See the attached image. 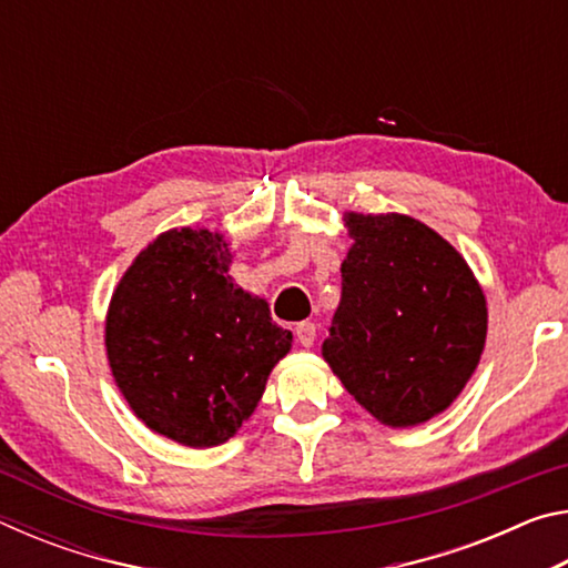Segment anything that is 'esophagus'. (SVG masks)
Returning <instances> with one entry per match:
<instances>
[{"mask_svg": "<svg viewBox=\"0 0 568 568\" xmlns=\"http://www.w3.org/2000/svg\"><path fill=\"white\" fill-rule=\"evenodd\" d=\"M295 338H297V343L303 345V348H313V343H315V323H307V321L297 323L295 325Z\"/></svg>", "mask_w": 568, "mask_h": 568, "instance_id": "1", "label": "esophagus"}]
</instances>
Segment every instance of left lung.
<instances>
[{"mask_svg":"<svg viewBox=\"0 0 568 568\" xmlns=\"http://www.w3.org/2000/svg\"><path fill=\"white\" fill-rule=\"evenodd\" d=\"M353 245L323 358L345 390L390 428L450 408L486 345L488 307L466 257L400 213L345 210Z\"/></svg>","mask_w":568,"mask_h":568,"instance_id":"left-lung-1","label":"left lung"}]
</instances>
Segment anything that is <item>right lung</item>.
Listing matches in <instances>:
<instances>
[{
	"label": "right lung",
	"instance_id": "obj_1",
	"mask_svg": "<svg viewBox=\"0 0 568 568\" xmlns=\"http://www.w3.org/2000/svg\"><path fill=\"white\" fill-rule=\"evenodd\" d=\"M233 257L217 230L172 227L140 250L110 297L112 378L134 416L180 446L233 438L293 348L265 297L230 275Z\"/></svg>",
	"mask_w": 568,
	"mask_h": 568
}]
</instances>
